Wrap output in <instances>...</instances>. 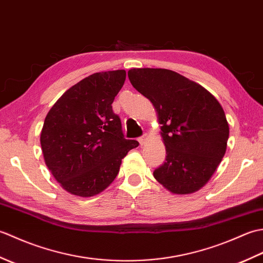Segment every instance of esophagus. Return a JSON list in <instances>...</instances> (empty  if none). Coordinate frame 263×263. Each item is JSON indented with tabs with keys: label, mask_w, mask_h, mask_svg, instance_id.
Masks as SVG:
<instances>
[{
	"label": "esophagus",
	"mask_w": 263,
	"mask_h": 263,
	"mask_svg": "<svg viewBox=\"0 0 263 263\" xmlns=\"http://www.w3.org/2000/svg\"><path fill=\"white\" fill-rule=\"evenodd\" d=\"M147 139H148V135L146 133V135H143L142 137H140L139 138V142H140V144L141 146H143L144 143H146V141H147Z\"/></svg>",
	"instance_id": "1"
}]
</instances>
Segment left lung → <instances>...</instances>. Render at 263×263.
I'll return each instance as SVG.
<instances>
[{
  "instance_id": "left-lung-1",
  "label": "left lung",
  "mask_w": 263,
  "mask_h": 263,
  "mask_svg": "<svg viewBox=\"0 0 263 263\" xmlns=\"http://www.w3.org/2000/svg\"><path fill=\"white\" fill-rule=\"evenodd\" d=\"M132 86L153 103L166 161L154 176L175 194L204 186L224 157L230 126L219 102L199 83L166 69H131Z\"/></svg>"
}]
</instances>
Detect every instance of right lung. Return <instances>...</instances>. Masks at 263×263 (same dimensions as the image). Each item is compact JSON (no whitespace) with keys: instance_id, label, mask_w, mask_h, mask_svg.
I'll use <instances>...</instances> for the list:
<instances>
[{"instance_id":"obj_1","label":"right lung","mask_w":263,"mask_h":263,"mask_svg":"<svg viewBox=\"0 0 263 263\" xmlns=\"http://www.w3.org/2000/svg\"><path fill=\"white\" fill-rule=\"evenodd\" d=\"M124 70L97 72L68 89L47 113L41 133L44 160L61 186L93 197L120 172L139 142L127 140L111 104L124 85Z\"/></svg>"}]
</instances>
